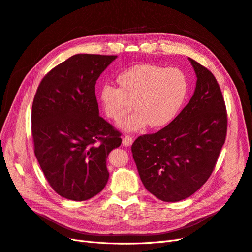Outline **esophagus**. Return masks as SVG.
<instances>
[{
  "instance_id": "1",
  "label": "esophagus",
  "mask_w": 252,
  "mask_h": 252,
  "mask_svg": "<svg viewBox=\"0 0 252 252\" xmlns=\"http://www.w3.org/2000/svg\"><path fill=\"white\" fill-rule=\"evenodd\" d=\"M133 137H131V136H125L124 138H122V145H124L125 147H131L132 143H133Z\"/></svg>"
}]
</instances>
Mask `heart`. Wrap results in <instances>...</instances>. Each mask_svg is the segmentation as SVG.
Wrapping results in <instances>:
<instances>
[{
  "label": "heart",
  "mask_w": 252,
  "mask_h": 252,
  "mask_svg": "<svg viewBox=\"0 0 252 252\" xmlns=\"http://www.w3.org/2000/svg\"><path fill=\"white\" fill-rule=\"evenodd\" d=\"M119 88L106 83L100 90V102L104 114L118 121L131 110L136 112L119 121L125 132H139L150 125L162 127L175 118L188 92V81L176 67L138 64L117 77Z\"/></svg>",
  "instance_id": "b5f03b06"
}]
</instances>
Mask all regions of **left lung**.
Wrapping results in <instances>:
<instances>
[{"label": "left lung", "mask_w": 252, "mask_h": 252, "mask_svg": "<svg viewBox=\"0 0 252 252\" xmlns=\"http://www.w3.org/2000/svg\"><path fill=\"white\" fill-rule=\"evenodd\" d=\"M188 60L197 78L190 101L167 126L139 136L132 145L143 186L162 202L195 193L210 177L226 139V105L217 79Z\"/></svg>", "instance_id": "1"}]
</instances>
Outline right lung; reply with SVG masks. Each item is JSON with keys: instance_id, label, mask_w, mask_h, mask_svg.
<instances>
[{"instance_id": "obj_1", "label": "right lung", "mask_w": 252, "mask_h": 252, "mask_svg": "<svg viewBox=\"0 0 252 252\" xmlns=\"http://www.w3.org/2000/svg\"><path fill=\"white\" fill-rule=\"evenodd\" d=\"M117 56L78 54L42 79L32 110L34 155L52 188L76 202L101 192L120 133L99 116L97 79Z\"/></svg>"}]
</instances>
